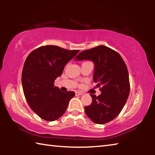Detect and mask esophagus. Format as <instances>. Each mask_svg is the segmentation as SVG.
Here are the masks:
<instances>
[{"label":"esophagus","instance_id":"obj_1","mask_svg":"<svg viewBox=\"0 0 155 155\" xmlns=\"http://www.w3.org/2000/svg\"><path fill=\"white\" fill-rule=\"evenodd\" d=\"M82 92H80V91H76L75 92V95L76 96H81V95H82Z\"/></svg>","mask_w":155,"mask_h":155}]
</instances>
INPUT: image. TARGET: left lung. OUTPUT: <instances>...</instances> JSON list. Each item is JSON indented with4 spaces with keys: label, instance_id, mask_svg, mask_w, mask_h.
Returning <instances> with one entry per match:
<instances>
[{
    "label": "left lung",
    "instance_id": "8db88e82",
    "mask_svg": "<svg viewBox=\"0 0 155 155\" xmlns=\"http://www.w3.org/2000/svg\"><path fill=\"white\" fill-rule=\"evenodd\" d=\"M77 61L87 59L95 65L94 82L101 94H91L92 103L85 111L93 122L104 124L115 119L127 103L130 82L127 65L120 54L105 46H98L80 52Z\"/></svg>",
    "mask_w": 155,
    "mask_h": 155
}]
</instances>
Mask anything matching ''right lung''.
Listing matches in <instances>:
<instances>
[{
    "instance_id": "add662e5",
    "label": "right lung",
    "mask_w": 155,
    "mask_h": 155,
    "mask_svg": "<svg viewBox=\"0 0 155 155\" xmlns=\"http://www.w3.org/2000/svg\"><path fill=\"white\" fill-rule=\"evenodd\" d=\"M78 52L47 45L35 49L26 59L22 72L23 91L31 109L41 118L54 121L66 111L75 93L63 92L54 82Z\"/></svg>"
}]
</instances>
